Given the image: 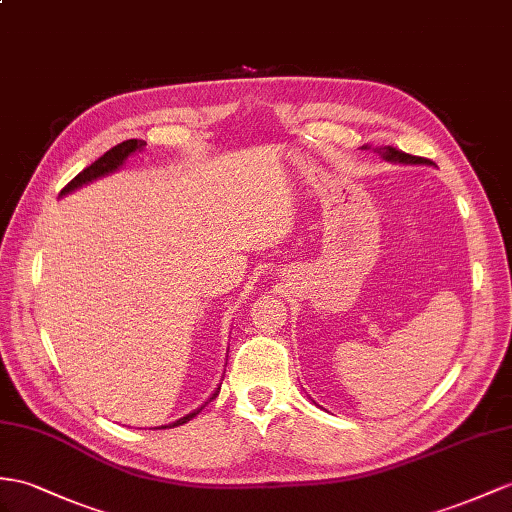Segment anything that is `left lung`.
<instances>
[{"label":"left lung","instance_id":"1","mask_svg":"<svg viewBox=\"0 0 512 512\" xmlns=\"http://www.w3.org/2000/svg\"><path fill=\"white\" fill-rule=\"evenodd\" d=\"M367 149V145L363 147ZM378 154H382L384 160H391V162H406V165H432L428 158H421V156H413V154H406L402 149L391 147V145H384L378 149Z\"/></svg>","mask_w":512,"mask_h":512}]
</instances>
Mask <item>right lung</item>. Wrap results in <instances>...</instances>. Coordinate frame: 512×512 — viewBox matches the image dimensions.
Listing matches in <instances>:
<instances>
[{"label": "right lung", "mask_w": 512, "mask_h": 512, "mask_svg": "<svg viewBox=\"0 0 512 512\" xmlns=\"http://www.w3.org/2000/svg\"><path fill=\"white\" fill-rule=\"evenodd\" d=\"M147 143L145 141H139V139H130V141H123V143H119V145H115L112 149H108V152L102 156V158H97L93 165H89L86 169H82L76 178H73L65 189L60 191V195H67V193H71V191H76V189H80L82 184H89V182H93V180H97V178H102V176H108V173H112V171H117L121 165H123V160H126L130 154H134V152H139V149H143ZM221 389V386H219ZM219 389L213 393V397H210V400H215V397L219 395ZM208 400V402H210ZM206 402V404H208ZM204 404V406H206ZM202 406V408H204ZM202 408H197V410H193V413H189L186 417H182V419H178L176 423H169V426H162V428H176V426H182V423H186V421H191L195 415H199V410Z\"/></svg>", "instance_id": "1"}]
</instances>
